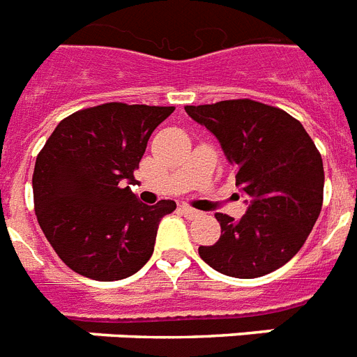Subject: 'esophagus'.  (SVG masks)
<instances>
[{"mask_svg":"<svg viewBox=\"0 0 357 357\" xmlns=\"http://www.w3.org/2000/svg\"><path fill=\"white\" fill-rule=\"evenodd\" d=\"M181 212L190 219L199 218V215H201V212H199V210H195V208H192V206H186V204H184V206H181Z\"/></svg>","mask_w":357,"mask_h":357,"instance_id":"esophagus-1","label":"esophagus"}]
</instances>
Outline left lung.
Segmentation results:
<instances>
[{"label":"left lung","instance_id":"obj_1","mask_svg":"<svg viewBox=\"0 0 357 357\" xmlns=\"http://www.w3.org/2000/svg\"><path fill=\"white\" fill-rule=\"evenodd\" d=\"M219 139L249 197L239 221L215 213L218 243L199 247L212 269L234 278L269 275L301 250L323 208V158L302 123L252 99L184 107Z\"/></svg>","mask_w":357,"mask_h":357}]
</instances>
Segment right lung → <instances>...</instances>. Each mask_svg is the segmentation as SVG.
<instances>
[{
	"instance_id": "1",
	"label": "right lung",
	"mask_w": 357,
	"mask_h": 357,
	"mask_svg": "<svg viewBox=\"0 0 357 357\" xmlns=\"http://www.w3.org/2000/svg\"><path fill=\"white\" fill-rule=\"evenodd\" d=\"M175 107L105 102L56 125L36 156V219L71 271L99 282L138 273L155 250L160 219L175 201L147 206L127 184L153 130Z\"/></svg>"
}]
</instances>
